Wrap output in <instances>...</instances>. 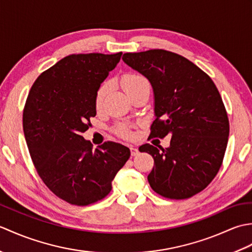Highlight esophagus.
<instances>
[{"mask_svg":"<svg viewBox=\"0 0 252 252\" xmlns=\"http://www.w3.org/2000/svg\"><path fill=\"white\" fill-rule=\"evenodd\" d=\"M130 151H131V155L133 157L137 156V155H138V149L135 148V147H130Z\"/></svg>","mask_w":252,"mask_h":252,"instance_id":"1","label":"esophagus"}]
</instances>
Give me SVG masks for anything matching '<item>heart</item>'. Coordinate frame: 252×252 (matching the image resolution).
I'll use <instances>...</instances> for the list:
<instances>
[{
	"label": "heart",
	"mask_w": 252,
	"mask_h": 252,
	"mask_svg": "<svg viewBox=\"0 0 252 252\" xmlns=\"http://www.w3.org/2000/svg\"><path fill=\"white\" fill-rule=\"evenodd\" d=\"M121 84L122 88L125 89L126 92L130 97H133V96L141 93L142 91L149 90V84L147 82V80L144 78L141 74L137 73H126L123 74L121 78ZM111 88V83L109 81H105L101 83L97 91H96L95 94V107L97 109H100L104 105V101L107 94L109 93ZM116 133L119 136L123 138H131L132 136V132H131V127L129 125L126 123H120L116 126Z\"/></svg>",
	"instance_id": "b5f03b06"
}]
</instances>
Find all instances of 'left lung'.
<instances>
[{
  "instance_id": "8db88e82",
  "label": "left lung",
  "mask_w": 252,
  "mask_h": 252,
  "mask_svg": "<svg viewBox=\"0 0 252 252\" xmlns=\"http://www.w3.org/2000/svg\"><path fill=\"white\" fill-rule=\"evenodd\" d=\"M122 60L154 89L156 119L149 136H171L168 148L140 147L155 161L149 185L169 199L192 197L216 178L226 151L229 122L219 90L205 71L173 52L126 53Z\"/></svg>"
}]
</instances>
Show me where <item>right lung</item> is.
Wrapping results in <instances>:
<instances>
[{"mask_svg":"<svg viewBox=\"0 0 252 252\" xmlns=\"http://www.w3.org/2000/svg\"><path fill=\"white\" fill-rule=\"evenodd\" d=\"M122 53L71 54L42 72L27 97L23 127L37 174L74 206H89L111 190L130 149L105 142L96 149L82 134L96 115L95 94Z\"/></svg>","mask_w":252,"mask_h":252,"instance_id":"1","label":"right lung"}]
</instances>
